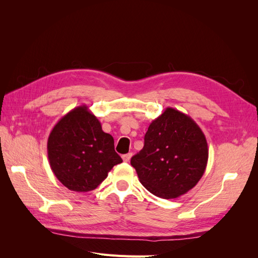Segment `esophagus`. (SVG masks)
Here are the masks:
<instances>
[{
  "mask_svg": "<svg viewBox=\"0 0 258 258\" xmlns=\"http://www.w3.org/2000/svg\"><path fill=\"white\" fill-rule=\"evenodd\" d=\"M131 156H132L131 153L126 154V155H122V160H123L124 162H128V161L130 160V158H131Z\"/></svg>",
  "mask_w": 258,
  "mask_h": 258,
  "instance_id": "1",
  "label": "esophagus"
}]
</instances>
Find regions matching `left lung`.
I'll return each mask as SVG.
<instances>
[{"instance_id": "8db88e82", "label": "left lung", "mask_w": 258, "mask_h": 258, "mask_svg": "<svg viewBox=\"0 0 258 258\" xmlns=\"http://www.w3.org/2000/svg\"><path fill=\"white\" fill-rule=\"evenodd\" d=\"M208 158L207 139L198 124L188 115L167 107L151 122L144 146L131 158V166L148 191L174 199L196 186Z\"/></svg>"}]
</instances>
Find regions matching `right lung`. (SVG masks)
Instances as JSON below:
<instances>
[{"label": "right lung", "mask_w": 258, "mask_h": 258, "mask_svg": "<svg viewBox=\"0 0 258 258\" xmlns=\"http://www.w3.org/2000/svg\"><path fill=\"white\" fill-rule=\"evenodd\" d=\"M49 165L67 188L77 192L96 189L115 165L122 162L114 139L87 105L73 108L54 124L47 141Z\"/></svg>", "instance_id": "1"}]
</instances>
